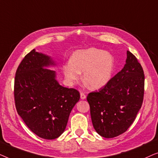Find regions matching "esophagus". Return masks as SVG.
Here are the masks:
<instances>
[{"label": "esophagus", "instance_id": "34e87169", "mask_svg": "<svg viewBox=\"0 0 158 158\" xmlns=\"http://www.w3.org/2000/svg\"><path fill=\"white\" fill-rule=\"evenodd\" d=\"M85 98H86L85 94H84V93L81 92V98L83 99V100H84V99H85Z\"/></svg>", "mask_w": 158, "mask_h": 158}]
</instances>
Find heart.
I'll return each instance as SVG.
<instances>
[{"label":"heart","mask_w":158,"mask_h":158,"mask_svg":"<svg viewBox=\"0 0 158 158\" xmlns=\"http://www.w3.org/2000/svg\"><path fill=\"white\" fill-rule=\"evenodd\" d=\"M114 66L115 60L111 53L91 47L74 52L70 62L62 66V71L71 85L83 73V81L88 88L99 89L110 81Z\"/></svg>","instance_id":"heart-1"}]
</instances>
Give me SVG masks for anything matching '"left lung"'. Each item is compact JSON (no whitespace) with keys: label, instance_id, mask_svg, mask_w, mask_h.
<instances>
[{"label":"left lung","instance_id":"obj_1","mask_svg":"<svg viewBox=\"0 0 158 158\" xmlns=\"http://www.w3.org/2000/svg\"><path fill=\"white\" fill-rule=\"evenodd\" d=\"M126 64L104 87L87 101L95 130L105 138L125 132L135 121L144 98V75L135 55L127 51Z\"/></svg>","mask_w":158,"mask_h":158}]
</instances>
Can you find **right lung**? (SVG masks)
<instances>
[{
	"mask_svg": "<svg viewBox=\"0 0 158 158\" xmlns=\"http://www.w3.org/2000/svg\"><path fill=\"white\" fill-rule=\"evenodd\" d=\"M50 57L33 49L25 56L16 72L14 99L16 111L32 132L54 139L66 128L73 108L80 99L74 88H64L56 80Z\"/></svg>",
	"mask_w": 158,
	"mask_h": 158,
	"instance_id": "1",
	"label": "right lung"
}]
</instances>
